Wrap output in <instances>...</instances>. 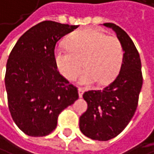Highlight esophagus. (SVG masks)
<instances>
[{"label":"esophagus","mask_w":154,"mask_h":154,"mask_svg":"<svg viewBox=\"0 0 154 154\" xmlns=\"http://www.w3.org/2000/svg\"><path fill=\"white\" fill-rule=\"evenodd\" d=\"M83 94H84V89L81 88H79V97H82Z\"/></svg>","instance_id":"34e87169"}]
</instances>
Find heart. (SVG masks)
<instances>
[{
  "instance_id": "b5f03b06",
  "label": "heart",
  "mask_w": 154,
  "mask_h": 154,
  "mask_svg": "<svg viewBox=\"0 0 154 154\" xmlns=\"http://www.w3.org/2000/svg\"><path fill=\"white\" fill-rule=\"evenodd\" d=\"M66 46L55 48L54 58L59 72L68 80H74L82 69L79 84L90 86L96 82L106 85L120 71L124 60L121 41L114 36L95 29H86L72 33Z\"/></svg>"
}]
</instances>
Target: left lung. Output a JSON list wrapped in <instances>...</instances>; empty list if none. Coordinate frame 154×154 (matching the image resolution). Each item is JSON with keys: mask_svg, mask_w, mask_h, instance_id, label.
I'll return each mask as SVG.
<instances>
[{"mask_svg": "<svg viewBox=\"0 0 154 154\" xmlns=\"http://www.w3.org/2000/svg\"><path fill=\"white\" fill-rule=\"evenodd\" d=\"M111 28L121 41L124 60L116 79L103 90H89L83 95L88 110L79 118L80 131L88 138L108 141L117 136L133 118L143 86L140 55L128 34L114 23Z\"/></svg>", "mask_w": 154, "mask_h": 154, "instance_id": "obj_1", "label": "left lung"}]
</instances>
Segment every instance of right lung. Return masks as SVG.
<instances>
[{"mask_svg": "<svg viewBox=\"0 0 154 154\" xmlns=\"http://www.w3.org/2000/svg\"><path fill=\"white\" fill-rule=\"evenodd\" d=\"M79 26L45 20L27 30L13 47L6 65L8 106L16 125L29 136H46L59 114L79 98L78 88L57 70V42Z\"/></svg>", "mask_w": 154, "mask_h": 154, "instance_id": "obj_1", "label": "right lung"}]
</instances>
